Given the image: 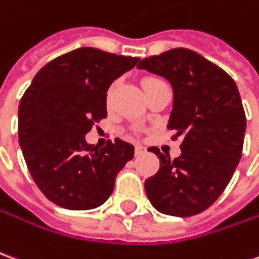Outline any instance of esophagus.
Listing matches in <instances>:
<instances>
[{
	"label": "esophagus",
	"instance_id": "34e87169",
	"mask_svg": "<svg viewBox=\"0 0 259 259\" xmlns=\"http://www.w3.org/2000/svg\"><path fill=\"white\" fill-rule=\"evenodd\" d=\"M144 153H146V148L143 147V146H136V148H135L136 155H143Z\"/></svg>",
	"mask_w": 259,
	"mask_h": 259
}]
</instances>
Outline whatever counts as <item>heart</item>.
<instances>
[{
    "mask_svg": "<svg viewBox=\"0 0 259 259\" xmlns=\"http://www.w3.org/2000/svg\"><path fill=\"white\" fill-rule=\"evenodd\" d=\"M158 82H161V79L154 78V77H147V78H144L142 81L143 90H144V91H147L148 88H151V87L155 85V84H158ZM112 91H113V87H111V90H109V92H108V95H111Z\"/></svg>",
    "mask_w": 259,
    "mask_h": 259,
    "instance_id": "1",
    "label": "heart"
}]
</instances>
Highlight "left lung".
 I'll return each mask as SVG.
<instances>
[{
	"instance_id": "1",
	"label": "left lung",
	"mask_w": 259,
	"mask_h": 259,
	"mask_svg": "<svg viewBox=\"0 0 259 259\" xmlns=\"http://www.w3.org/2000/svg\"><path fill=\"white\" fill-rule=\"evenodd\" d=\"M137 68L171 84L167 127L182 137L181 155L174 161L151 148L160 169L144 182L148 200L164 214H198L223 193L241 158L247 122L238 88L220 67L189 49L143 59Z\"/></svg>"
}]
</instances>
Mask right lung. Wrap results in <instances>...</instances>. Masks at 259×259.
<instances>
[{
    "label": "right lung",
    "mask_w": 259,
    "mask_h": 259,
    "mask_svg": "<svg viewBox=\"0 0 259 259\" xmlns=\"http://www.w3.org/2000/svg\"><path fill=\"white\" fill-rule=\"evenodd\" d=\"M139 57L79 48L41 68L18 109V137L37 188L60 207L95 209L111 196L135 147L120 139L88 144L92 124L106 117V92Z\"/></svg>",
    "instance_id": "obj_1"
}]
</instances>
